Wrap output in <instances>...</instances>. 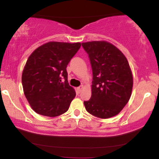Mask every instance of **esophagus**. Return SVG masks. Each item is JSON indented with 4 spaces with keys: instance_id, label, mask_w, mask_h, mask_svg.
Wrapping results in <instances>:
<instances>
[{
    "instance_id": "34e87169",
    "label": "esophagus",
    "mask_w": 159,
    "mask_h": 159,
    "mask_svg": "<svg viewBox=\"0 0 159 159\" xmlns=\"http://www.w3.org/2000/svg\"><path fill=\"white\" fill-rule=\"evenodd\" d=\"M83 88H84L83 86H81V87H77V89H76V90H77V92L78 93H80L81 92L82 90H83Z\"/></svg>"
}]
</instances>
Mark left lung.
I'll list each match as a JSON object with an SVG mask.
<instances>
[{
    "mask_svg": "<svg viewBox=\"0 0 159 159\" xmlns=\"http://www.w3.org/2000/svg\"><path fill=\"white\" fill-rule=\"evenodd\" d=\"M90 58L93 70L92 95L84 102L86 110L102 119L116 116L131 97L132 72L126 57L107 41L81 43Z\"/></svg>",
    "mask_w": 159,
    "mask_h": 159,
    "instance_id": "obj_1",
    "label": "left lung"
}]
</instances>
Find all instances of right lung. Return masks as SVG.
<instances>
[{
    "instance_id": "1",
    "label": "right lung",
    "mask_w": 159,
    "mask_h": 159,
    "mask_svg": "<svg viewBox=\"0 0 159 159\" xmlns=\"http://www.w3.org/2000/svg\"><path fill=\"white\" fill-rule=\"evenodd\" d=\"M81 45L48 42L28 57L21 82L25 97L36 113L53 117L68 111L75 91L68 83L66 67Z\"/></svg>"
}]
</instances>
